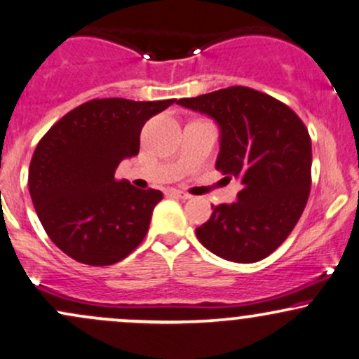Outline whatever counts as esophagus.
I'll return each mask as SVG.
<instances>
[{
	"label": "esophagus",
	"mask_w": 359,
	"mask_h": 359,
	"mask_svg": "<svg viewBox=\"0 0 359 359\" xmlns=\"http://www.w3.org/2000/svg\"><path fill=\"white\" fill-rule=\"evenodd\" d=\"M168 195L172 196V198H180V200H188V198H189V195H187V193H183V191H180V189H170V191H168Z\"/></svg>",
	"instance_id": "obj_1"
}]
</instances>
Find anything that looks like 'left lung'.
Here are the masks:
<instances>
[{
  "instance_id": "8db88e82",
  "label": "left lung",
  "mask_w": 359,
  "mask_h": 359,
  "mask_svg": "<svg viewBox=\"0 0 359 359\" xmlns=\"http://www.w3.org/2000/svg\"><path fill=\"white\" fill-rule=\"evenodd\" d=\"M176 104L213 119L220 130L215 166L242 184L235 203L212 205L198 240L230 262H259L289 237L306 208L313 164L306 126L287 105L248 87Z\"/></svg>"
}]
</instances>
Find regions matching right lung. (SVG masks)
<instances>
[{
  "mask_svg": "<svg viewBox=\"0 0 359 359\" xmlns=\"http://www.w3.org/2000/svg\"><path fill=\"white\" fill-rule=\"evenodd\" d=\"M175 100L95 99L65 114L41 137L29 163V196L63 254L102 267L142 242L163 193L134 188L114 175L121 161L139 153L146 121Z\"/></svg>",
  "mask_w": 359,
  "mask_h": 359,
  "instance_id": "obj_1",
  "label": "right lung"
}]
</instances>
